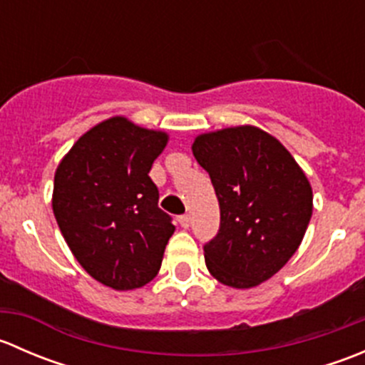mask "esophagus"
I'll use <instances>...</instances> for the list:
<instances>
[{"label": "esophagus", "mask_w": 365, "mask_h": 365, "mask_svg": "<svg viewBox=\"0 0 365 365\" xmlns=\"http://www.w3.org/2000/svg\"><path fill=\"white\" fill-rule=\"evenodd\" d=\"M178 222H180V226L185 227V230H187V227L190 226V215H180Z\"/></svg>", "instance_id": "34e87169"}]
</instances>
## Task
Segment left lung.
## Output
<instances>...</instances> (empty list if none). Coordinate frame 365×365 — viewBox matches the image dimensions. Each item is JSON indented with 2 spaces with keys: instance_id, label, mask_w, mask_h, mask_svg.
Masks as SVG:
<instances>
[{
  "instance_id": "1",
  "label": "left lung",
  "mask_w": 365,
  "mask_h": 365,
  "mask_svg": "<svg viewBox=\"0 0 365 365\" xmlns=\"http://www.w3.org/2000/svg\"><path fill=\"white\" fill-rule=\"evenodd\" d=\"M192 153L220 208L219 231L203 245L206 268L226 286H257L297 252L312 215L311 185L292 153L256 127L200 135Z\"/></svg>"
}]
</instances>
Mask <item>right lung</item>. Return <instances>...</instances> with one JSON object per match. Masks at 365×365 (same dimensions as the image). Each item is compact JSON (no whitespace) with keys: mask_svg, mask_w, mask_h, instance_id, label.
I'll return each mask as SVG.
<instances>
[{"mask_svg":"<svg viewBox=\"0 0 365 365\" xmlns=\"http://www.w3.org/2000/svg\"><path fill=\"white\" fill-rule=\"evenodd\" d=\"M164 132L111 118L77 139L54 175L53 212L81 267L113 289L141 288L175 233L150 178Z\"/></svg>","mask_w":365,"mask_h":365,"instance_id":"right-lung-1","label":"right lung"}]
</instances>
